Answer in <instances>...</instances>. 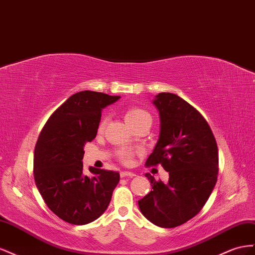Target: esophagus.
<instances>
[{
  "label": "esophagus",
  "mask_w": 255,
  "mask_h": 255,
  "mask_svg": "<svg viewBox=\"0 0 255 255\" xmlns=\"http://www.w3.org/2000/svg\"><path fill=\"white\" fill-rule=\"evenodd\" d=\"M135 174L133 172H129V171H123L121 172V177H134Z\"/></svg>",
  "instance_id": "1"
}]
</instances>
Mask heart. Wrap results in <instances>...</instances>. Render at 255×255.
Returning a JSON list of instances; mask_svg holds the SVG:
<instances>
[{"instance_id":"b5f03b06","label":"heart","mask_w":255,"mask_h":255,"mask_svg":"<svg viewBox=\"0 0 255 255\" xmlns=\"http://www.w3.org/2000/svg\"><path fill=\"white\" fill-rule=\"evenodd\" d=\"M124 116H125V121L127 122L128 125L132 128L135 127L136 125H139V124H141L142 122L148 121V120L151 121L150 114L145 110H143V109L137 108V107H128L125 110V113H124ZM105 126H106V119H103L98 125V131H103ZM134 152L127 148H122L118 151V157L124 163H129L131 161Z\"/></svg>"}]
</instances>
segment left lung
Listing matches in <instances>:
<instances>
[{"label":"left lung","instance_id":"8db88e82","mask_svg":"<svg viewBox=\"0 0 255 255\" xmlns=\"http://www.w3.org/2000/svg\"><path fill=\"white\" fill-rule=\"evenodd\" d=\"M152 104L159 111L160 133L145 164H161L170 177L164 184L145 174L151 190L137 203L151 223L171 229L205 205L217 183L219 156L208 123L190 104L172 93H159Z\"/></svg>","mask_w":255,"mask_h":255}]
</instances>
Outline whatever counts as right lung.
<instances>
[{
  "label": "right lung",
  "instance_id": "1",
  "mask_svg": "<svg viewBox=\"0 0 255 255\" xmlns=\"http://www.w3.org/2000/svg\"><path fill=\"white\" fill-rule=\"evenodd\" d=\"M120 96L83 91L70 96L43 126L34 151V179L43 201L62 220L83 225L103 215L120 173L90 168L83 173L84 146L96 137L101 111Z\"/></svg>",
  "mask_w": 255,
  "mask_h": 255
}]
</instances>
